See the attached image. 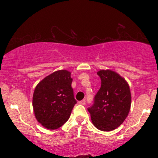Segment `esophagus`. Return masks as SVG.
Listing matches in <instances>:
<instances>
[{"label":"esophagus","mask_w":158,"mask_h":158,"mask_svg":"<svg viewBox=\"0 0 158 158\" xmlns=\"http://www.w3.org/2000/svg\"><path fill=\"white\" fill-rule=\"evenodd\" d=\"M85 102H86V101H85V99H82V100L79 101V104H80V105H85Z\"/></svg>","instance_id":"34e87169"}]
</instances>
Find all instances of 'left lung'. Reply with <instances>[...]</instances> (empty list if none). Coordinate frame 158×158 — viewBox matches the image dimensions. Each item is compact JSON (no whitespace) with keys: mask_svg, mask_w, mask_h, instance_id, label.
<instances>
[{"mask_svg":"<svg viewBox=\"0 0 158 158\" xmlns=\"http://www.w3.org/2000/svg\"><path fill=\"white\" fill-rule=\"evenodd\" d=\"M101 87L88 108L94 126L100 131H113L120 126L129 113L131 103L127 81L116 72L101 70L97 72Z\"/></svg>","mask_w":158,"mask_h":158,"instance_id":"1","label":"left lung"}]
</instances>
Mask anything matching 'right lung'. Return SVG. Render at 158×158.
I'll list each match as a JSON object with an SVG mask.
<instances>
[{
  "instance_id": "add662e5",
  "label": "right lung",
  "mask_w": 158,
  "mask_h": 158,
  "mask_svg": "<svg viewBox=\"0 0 158 158\" xmlns=\"http://www.w3.org/2000/svg\"><path fill=\"white\" fill-rule=\"evenodd\" d=\"M70 72L58 70L42 79L32 97L34 114L44 128L54 130L68 120L77 100L71 87Z\"/></svg>"
}]
</instances>
